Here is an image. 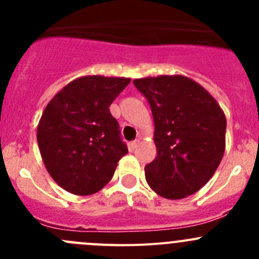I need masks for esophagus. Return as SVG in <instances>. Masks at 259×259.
Here are the masks:
<instances>
[{
  "mask_svg": "<svg viewBox=\"0 0 259 259\" xmlns=\"http://www.w3.org/2000/svg\"><path fill=\"white\" fill-rule=\"evenodd\" d=\"M138 145H139V139H137V140H134V142L130 143V144H129V149L133 151L135 148H137Z\"/></svg>",
  "mask_w": 259,
  "mask_h": 259,
  "instance_id": "esophagus-1",
  "label": "esophagus"
}]
</instances>
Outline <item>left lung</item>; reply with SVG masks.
<instances>
[{
    "mask_svg": "<svg viewBox=\"0 0 259 259\" xmlns=\"http://www.w3.org/2000/svg\"><path fill=\"white\" fill-rule=\"evenodd\" d=\"M153 113L156 156L145 166L149 187L182 199L204 187L226 149V115L203 86L183 75L133 81Z\"/></svg>",
    "mask_w": 259,
    "mask_h": 259,
    "instance_id": "8db88e82",
    "label": "left lung"
}]
</instances>
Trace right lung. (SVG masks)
I'll use <instances>...</instances> for the list:
<instances>
[{"label": "right lung", "instance_id": "add662e5", "mask_svg": "<svg viewBox=\"0 0 259 259\" xmlns=\"http://www.w3.org/2000/svg\"><path fill=\"white\" fill-rule=\"evenodd\" d=\"M129 82L126 77H79L44 110L38 149L51 178L67 192L90 195L103 189L127 153L109 106Z\"/></svg>", "mask_w": 259, "mask_h": 259}]
</instances>
